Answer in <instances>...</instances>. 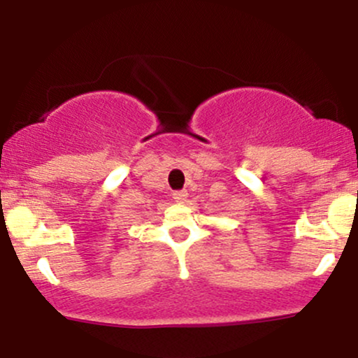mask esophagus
<instances>
[{"label":"esophagus","instance_id":"1","mask_svg":"<svg viewBox=\"0 0 358 358\" xmlns=\"http://www.w3.org/2000/svg\"><path fill=\"white\" fill-rule=\"evenodd\" d=\"M173 199H175V202L185 203V202H187V200H188V193H187V190L173 192Z\"/></svg>","mask_w":358,"mask_h":358}]
</instances>
